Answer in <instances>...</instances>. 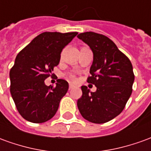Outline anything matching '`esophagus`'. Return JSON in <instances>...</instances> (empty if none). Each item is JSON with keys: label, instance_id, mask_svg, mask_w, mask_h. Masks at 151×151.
<instances>
[{"label": "esophagus", "instance_id": "esophagus-1", "mask_svg": "<svg viewBox=\"0 0 151 151\" xmlns=\"http://www.w3.org/2000/svg\"><path fill=\"white\" fill-rule=\"evenodd\" d=\"M73 88V85H71V84H70V85H69V90H72Z\"/></svg>", "mask_w": 151, "mask_h": 151}]
</instances>
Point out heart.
Returning <instances> with one entry per match:
<instances>
[{
  "label": "heart",
  "mask_w": 151,
  "mask_h": 151,
  "mask_svg": "<svg viewBox=\"0 0 151 151\" xmlns=\"http://www.w3.org/2000/svg\"><path fill=\"white\" fill-rule=\"evenodd\" d=\"M67 76H68V78H69L70 81H72V82H76V81H77V78H76V76L74 75L73 73H69Z\"/></svg>",
  "instance_id": "heart-1"
}]
</instances>
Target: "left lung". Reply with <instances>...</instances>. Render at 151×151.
<instances>
[{
	"label": "left lung",
	"instance_id": "left-lung-1",
	"mask_svg": "<svg viewBox=\"0 0 151 151\" xmlns=\"http://www.w3.org/2000/svg\"><path fill=\"white\" fill-rule=\"evenodd\" d=\"M78 38L88 44L94 55L87 82L97 87L91 92L82 86L78 108L83 118L95 124L106 123L123 111L133 91L134 73L129 59L104 35L84 32Z\"/></svg>",
	"mask_w": 151,
	"mask_h": 151
}]
</instances>
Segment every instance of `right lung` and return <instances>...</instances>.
<instances>
[{
  "label": "right lung",
  "mask_w": 151,
  "mask_h": 151,
  "mask_svg": "<svg viewBox=\"0 0 151 151\" xmlns=\"http://www.w3.org/2000/svg\"><path fill=\"white\" fill-rule=\"evenodd\" d=\"M78 32H43L18 53L9 71L10 93L18 112L32 123L52 119L65 96L69 83L57 79L56 86H47L44 80L58 65L63 48Z\"/></svg>",
  "instance_id": "1"
}]
</instances>
